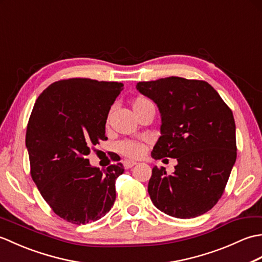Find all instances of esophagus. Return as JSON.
I'll return each instance as SVG.
<instances>
[{
    "mask_svg": "<svg viewBox=\"0 0 262 262\" xmlns=\"http://www.w3.org/2000/svg\"><path fill=\"white\" fill-rule=\"evenodd\" d=\"M135 164H136V162H134V161H128V160L124 161V168H125V169H130V168H133V166H134Z\"/></svg>",
    "mask_w": 262,
    "mask_h": 262,
    "instance_id": "obj_1",
    "label": "esophagus"
}]
</instances>
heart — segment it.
<instances>
[{
    "label": "heart",
    "instance_id": "heart-1",
    "mask_svg": "<svg viewBox=\"0 0 262 262\" xmlns=\"http://www.w3.org/2000/svg\"><path fill=\"white\" fill-rule=\"evenodd\" d=\"M151 102L149 100L145 97H138L134 100L133 102V109L141 107L143 104H146ZM119 151L122 155H125L126 158L129 159H138L141 158L142 155L145 152V147L142 143L136 142V141H125L119 144Z\"/></svg>",
    "mask_w": 262,
    "mask_h": 262
}]
</instances>
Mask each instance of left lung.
Listing matches in <instances>:
<instances>
[{
    "label": "left lung",
    "mask_w": 262,
    "mask_h": 262,
    "mask_svg": "<svg viewBox=\"0 0 262 262\" xmlns=\"http://www.w3.org/2000/svg\"><path fill=\"white\" fill-rule=\"evenodd\" d=\"M161 115V136L152 158L177 159L171 176L154 166L148 194L155 207L177 219H193L216 205L236 160L231 109L205 81L170 76L138 82Z\"/></svg>",
    "instance_id": "8db88e82"
}]
</instances>
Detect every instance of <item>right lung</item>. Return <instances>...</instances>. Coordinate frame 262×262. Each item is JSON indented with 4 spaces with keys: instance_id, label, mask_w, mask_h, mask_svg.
I'll return each mask as SVG.
<instances>
[{
    "instance_id": "1",
    "label": "right lung",
    "mask_w": 262,
    "mask_h": 262,
    "mask_svg": "<svg viewBox=\"0 0 262 262\" xmlns=\"http://www.w3.org/2000/svg\"><path fill=\"white\" fill-rule=\"evenodd\" d=\"M124 84L91 79L55 82L33 105L26 146L31 177L54 213L73 224L103 217L114 206L121 163L100 170L86 155L105 137L109 110Z\"/></svg>"
}]
</instances>
